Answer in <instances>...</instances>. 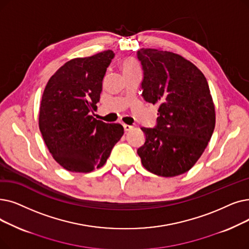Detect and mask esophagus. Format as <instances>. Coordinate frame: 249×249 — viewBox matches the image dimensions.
Returning a JSON list of instances; mask_svg holds the SVG:
<instances>
[{
  "label": "esophagus",
  "mask_w": 249,
  "mask_h": 249,
  "mask_svg": "<svg viewBox=\"0 0 249 249\" xmlns=\"http://www.w3.org/2000/svg\"><path fill=\"white\" fill-rule=\"evenodd\" d=\"M123 127H124V130L125 131H129V130H131V129H132V126L131 125H128V124H124Z\"/></svg>",
  "instance_id": "1"
}]
</instances>
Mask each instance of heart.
Here are the masks:
<instances>
[{"instance_id": "b5f03b06", "label": "heart", "mask_w": 249, "mask_h": 249, "mask_svg": "<svg viewBox=\"0 0 249 249\" xmlns=\"http://www.w3.org/2000/svg\"><path fill=\"white\" fill-rule=\"evenodd\" d=\"M121 70L124 74H129L133 72H139V65L133 58H125L120 64Z\"/></svg>"}]
</instances>
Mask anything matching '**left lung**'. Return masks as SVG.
<instances>
[{
    "label": "left lung",
    "mask_w": 249,
    "mask_h": 249,
    "mask_svg": "<svg viewBox=\"0 0 249 249\" xmlns=\"http://www.w3.org/2000/svg\"><path fill=\"white\" fill-rule=\"evenodd\" d=\"M142 98L159 105L154 128L142 127L137 148L143 167L156 175L174 177L190 170L207 147L214 129V107L201 71L177 53L140 49Z\"/></svg>",
    "instance_id": "1"
}]
</instances>
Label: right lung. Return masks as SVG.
<instances>
[{"label": "right lung", "instance_id": "right-lung-1", "mask_svg": "<svg viewBox=\"0 0 249 249\" xmlns=\"http://www.w3.org/2000/svg\"><path fill=\"white\" fill-rule=\"evenodd\" d=\"M114 56L113 51H106L68 61L50 78L42 93L40 132L53 158L67 171L88 173L101 168L124 133L122 125L91 116Z\"/></svg>", "mask_w": 249, "mask_h": 249}]
</instances>
